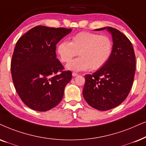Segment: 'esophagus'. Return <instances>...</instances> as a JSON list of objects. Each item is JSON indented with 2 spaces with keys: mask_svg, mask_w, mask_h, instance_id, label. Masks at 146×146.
Instances as JSON below:
<instances>
[{
  "mask_svg": "<svg viewBox=\"0 0 146 146\" xmlns=\"http://www.w3.org/2000/svg\"><path fill=\"white\" fill-rule=\"evenodd\" d=\"M78 75V74L76 73V72H72V76H76Z\"/></svg>",
  "mask_w": 146,
  "mask_h": 146,
  "instance_id": "esophagus-1",
  "label": "esophagus"
}]
</instances>
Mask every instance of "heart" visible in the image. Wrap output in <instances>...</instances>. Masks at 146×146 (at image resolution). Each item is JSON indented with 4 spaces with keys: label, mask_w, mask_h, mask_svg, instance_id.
<instances>
[{
    "label": "heart",
    "mask_w": 146,
    "mask_h": 146,
    "mask_svg": "<svg viewBox=\"0 0 146 146\" xmlns=\"http://www.w3.org/2000/svg\"><path fill=\"white\" fill-rule=\"evenodd\" d=\"M57 52L62 62H68L79 52L80 58L69 62L67 69L76 72L98 70L110 59L113 41L107 35L80 32L74 35L71 41H62Z\"/></svg>",
    "instance_id": "1"
}]
</instances>
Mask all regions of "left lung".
I'll use <instances>...</instances> for the list:
<instances>
[{"label":"left lung","mask_w":146,"mask_h":146,"mask_svg":"<svg viewBox=\"0 0 146 146\" xmlns=\"http://www.w3.org/2000/svg\"><path fill=\"white\" fill-rule=\"evenodd\" d=\"M112 35L113 52L101 69L85 76L83 96L90 106L99 111L117 107L128 96L135 72V56L131 41L121 32L107 27Z\"/></svg>","instance_id":"obj_1"}]
</instances>
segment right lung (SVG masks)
<instances>
[{
    "mask_svg": "<svg viewBox=\"0 0 146 146\" xmlns=\"http://www.w3.org/2000/svg\"><path fill=\"white\" fill-rule=\"evenodd\" d=\"M72 31L38 25L25 33L15 47L11 70L16 91L30 109L47 111L62 101L72 79L56 58V44Z\"/></svg>",
    "mask_w": 146,
    "mask_h": 146,
    "instance_id": "obj_1",
    "label": "right lung"
}]
</instances>
